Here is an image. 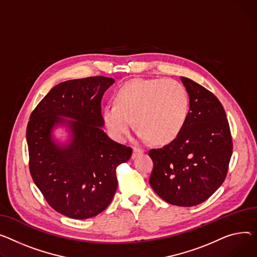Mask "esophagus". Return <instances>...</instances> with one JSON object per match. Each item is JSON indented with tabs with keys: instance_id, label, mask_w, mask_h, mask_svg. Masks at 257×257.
<instances>
[{
	"instance_id": "obj_1",
	"label": "esophagus",
	"mask_w": 257,
	"mask_h": 257,
	"mask_svg": "<svg viewBox=\"0 0 257 257\" xmlns=\"http://www.w3.org/2000/svg\"><path fill=\"white\" fill-rule=\"evenodd\" d=\"M142 154H144V150H142V149H140V148H138V147H134V148H133L132 158L134 159V158H136V157H139L140 155H142Z\"/></svg>"
}]
</instances>
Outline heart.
<instances>
[{
    "label": "heart",
    "mask_w": 257,
    "mask_h": 257,
    "mask_svg": "<svg viewBox=\"0 0 257 257\" xmlns=\"http://www.w3.org/2000/svg\"><path fill=\"white\" fill-rule=\"evenodd\" d=\"M189 112V96L175 79L135 78L122 84L114 105L103 110V121L117 141L127 138L131 121L143 141L166 145L178 138Z\"/></svg>",
    "instance_id": "1"
}]
</instances>
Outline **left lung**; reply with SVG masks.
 Segmentation results:
<instances>
[{"label": "left lung", "mask_w": 257, "mask_h": 257, "mask_svg": "<svg viewBox=\"0 0 257 257\" xmlns=\"http://www.w3.org/2000/svg\"><path fill=\"white\" fill-rule=\"evenodd\" d=\"M181 79L190 98L187 121L176 140L149 151L154 164L150 185L166 202L193 207L207 200L224 182L232 139L218 98L192 79Z\"/></svg>", "instance_id": "1"}]
</instances>
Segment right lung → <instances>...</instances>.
<instances>
[{"label":"right lung","instance_id":"obj_1","mask_svg":"<svg viewBox=\"0 0 257 257\" xmlns=\"http://www.w3.org/2000/svg\"><path fill=\"white\" fill-rule=\"evenodd\" d=\"M113 82L105 76L60 82L30 115L26 135L32 179L51 208L72 219L94 217L109 206L117 187L115 169L132 155V148L101 129V99ZM60 116L77 119L68 121L73 143L62 149L50 135L62 121Z\"/></svg>","mask_w":257,"mask_h":257}]
</instances>
